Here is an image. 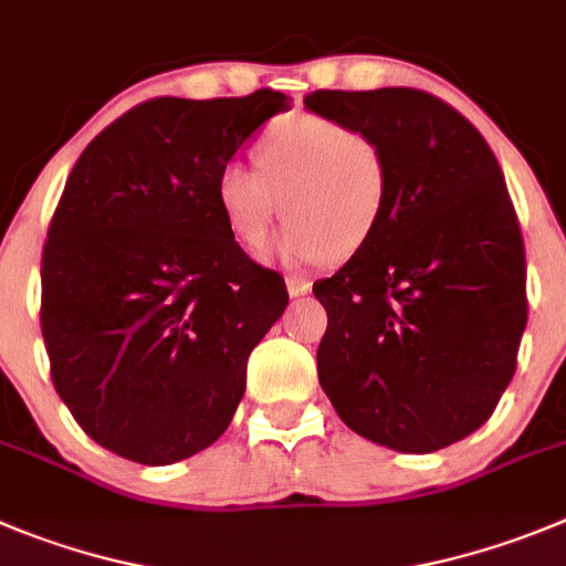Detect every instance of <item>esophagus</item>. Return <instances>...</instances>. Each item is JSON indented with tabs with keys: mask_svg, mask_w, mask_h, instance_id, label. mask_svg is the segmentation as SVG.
Wrapping results in <instances>:
<instances>
[{
	"mask_svg": "<svg viewBox=\"0 0 566 566\" xmlns=\"http://www.w3.org/2000/svg\"><path fill=\"white\" fill-rule=\"evenodd\" d=\"M286 289L292 297H305L311 292V283L305 277H297V274H289L286 277Z\"/></svg>",
	"mask_w": 566,
	"mask_h": 566,
	"instance_id": "1",
	"label": "esophagus"
}]
</instances>
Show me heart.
I'll return each mask as SVG.
<instances>
[{
    "instance_id": "heart-1",
    "label": "heart",
    "mask_w": 566,
    "mask_h": 566,
    "mask_svg": "<svg viewBox=\"0 0 566 566\" xmlns=\"http://www.w3.org/2000/svg\"><path fill=\"white\" fill-rule=\"evenodd\" d=\"M255 170L227 165L216 205L227 230L249 252L266 247L283 201L289 219L280 255L289 263L356 255L390 205V163L376 137L319 114H289L263 128Z\"/></svg>"
}]
</instances>
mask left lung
<instances>
[{"label":"left lung","mask_w":566,"mask_h":566,"mask_svg":"<svg viewBox=\"0 0 566 566\" xmlns=\"http://www.w3.org/2000/svg\"><path fill=\"white\" fill-rule=\"evenodd\" d=\"M305 106L376 137L390 163L376 235L314 283L328 311L319 385L361 438L438 452L489 421L527 323L525 241L502 168L429 92L317 90Z\"/></svg>","instance_id":"left-lung-1"}]
</instances>
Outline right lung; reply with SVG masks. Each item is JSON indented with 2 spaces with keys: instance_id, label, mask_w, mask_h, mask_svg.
Instances as JSON below:
<instances>
[{
  "instance_id": "obj_1",
  "label": "right lung",
  "mask_w": 566,
  "mask_h": 566,
  "mask_svg": "<svg viewBox=\"0 0 566 566\" xmlns=\"http://www.w3.org/2000/svg\"><path fill=\"white\" fill-rule=\"evenodd\" d=\"M286 108L274 90L154 97L72 168L41 252V334L61 401L108 452L168 465L230 427L289 292L227 230L216 179Z\"/></svg>"
}]
</instances>
